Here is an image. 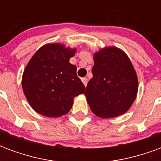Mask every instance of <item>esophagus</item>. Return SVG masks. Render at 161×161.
Here are the masks:
<instances>
[{"label": "esophagus", "mask_w": 161, "mask_h": 161, "mask_svg": "<svg viewBox=\"0 0 161 161\" xmlns=\"http://www.w3.org/2000/svg\"><path fill=\"white\" fill-rule=\"evenodd\" d=\"M82 82H83V84H84V86H86V85H87V83H88V78H86V77L82 78Z\"/></svg>", "instance_id": "1"}]
</instances>
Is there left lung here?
I'll use <instances>...</instances> for the list:
<instances>
[{"mask_svg":"<svg viewBox=\"0 0 161 161\" xmlns=\"http://www.w3.org/2000/svg\"><path fill=\"white\" fill-rule=\"evenodd\" d=\"M93 58V77L84 93L91 111L106 119L123 115L138 92V77L131 60L116 46L102 48Z\"/></svg>","mask_w":161,"mask_h":161,"instance_id":"left-lung-1","label":"left lung"}]
</instances>
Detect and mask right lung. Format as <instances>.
<instances>
[{
	"mask_svg": "<svg viewBox=\"0 0 161 161\" xmlns=\"http://www.w3.org/2000/svg\"><path fill=\"white\" fill-rule=\"evenodd\" d=\"M76 48L49 43L34 53L23 71L22 89L30 106L40 115L59 117L66 115L73 99L85 91L70 63Z\"/></svg>",
	"mask_w": 161,
	"mask_h": 161,
	"instance_id": "obj_1",
	"label": "right lung"
}]
</instances>
